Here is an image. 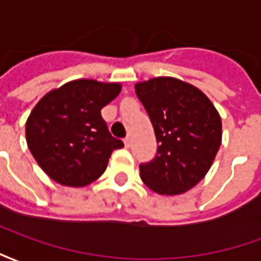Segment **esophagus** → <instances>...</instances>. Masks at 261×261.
<instances>
[{
	"label": "esophagus",
	"mask_w": 261,
	"mask_h": 261,
	"mask_svg": "<svg viewBox=\"0 0 261 261\" xmlns=\"http://www.w3.org/2000/svg\"><path fill=\"white\" fill-rule=\"evenodd\" d=\"M124 145H125V147H127V148H128V147H130V145H131V137H130V136H127V137H125V138H124Z\"/></svg>",
	"instance_id": "1"
}]
</instances>
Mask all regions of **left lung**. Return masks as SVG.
Wrapping results in <instances>:
<instances>
[{"label":"left lung","instance_id":"8db88e82","mask_svg":"<svg viewBox=\"0 0 261 261\" xmlns=\"http://www.w3.org/2000/svg\"><path fill=\"white\" fill-rule=\"evenodd\" d=\"M153 125L158 151L140 165L142 181L162 196L186 193L211 168L222 140L218 110L198 88L172 76L136 84Z\"/></svg>","mask_w":261,"mask_h":261}]
</instances>
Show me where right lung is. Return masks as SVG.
<instances>
[{"label":"right lung","instance_id":"right-lung-1","mask_svg":"<svg viewBox=\"0 0 261 261\" xmlns=\"http://www.w3.org/2000/svg\"><path fill=\"white\" fill-rule=\"evenodd\" d=\"M120 91L117 82L75 80L37 102L26 120V142L48 177L84 187L106 170L112 152L124 144L109 133L100 110Z\"/></svg>","mask_w":261,"mask_h":261}]
</instances>
